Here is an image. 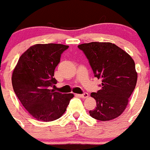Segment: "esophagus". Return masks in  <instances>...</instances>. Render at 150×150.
Here are the masks:
<instances>
[{"label": "esophagus", "mask_w": 150, "mask_h": 150, "mask_svg": "<svg viewBox=\"0 0 150 150\" xmlns=\"http://www.w3.org/2000/svg\"><path fill=\"white\" fill-rule=\"evenodd\" d=\"M77 96H78L79 97L81 98H86L88 97V93H84L83 94H79V95H77Z\"/></svg>", "instance_id": "1"}]
</instances>
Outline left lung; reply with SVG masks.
Returning a JSON list of instances; mask_svg holds the SVG:
<instances>
[{
  "mask_svg": "<svg viewBox=\"0 0 150 150\" xmlns=\"http://www.w3.org/2000/svg\"><path fill=\"white\" fill-rule=\"evenodd\" d=\"M78 48L85 54L94 76L102 81L101 89L90 95L97 106L90 111V115L100 121L117 117L125 109L136 87L134 61L126 52L109 42L82 44Z\"/></svg>",
  "mask_w": 150,
  "mask_h": 150,
  "instance_id": "obj_1",
  "label": "left lung"
}]
</instances>
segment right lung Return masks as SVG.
I'll return each mask as SVG.
<instances>
[{
	"instance_id": "add662e5",
	"label": "right lung",
	"mask_w": 150,
	"mask_h": 150,
	"mask_svg": "<svg viewBox=\"0 0 150 150\" xmlns=\"http://www.w3.org/2000/svg\"><path fill=\"white\" fill-rule=\"evenodd\" d=\"M69 46L59 44H35L25 51L12 74L16 96L27 111L36 120L50 122L65 113L72 93L51 90L57 84L54 69Z\"/></svg>"
}]
</instances>
